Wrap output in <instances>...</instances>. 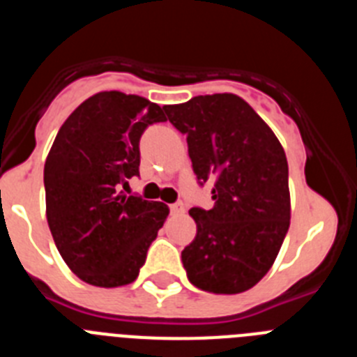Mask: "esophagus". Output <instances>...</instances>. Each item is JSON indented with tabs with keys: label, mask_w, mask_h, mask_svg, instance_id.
Wrapping results in <instances>:
<instances>
[{
	"label": "esophagus",
	"mask_w": 357,
	"mask_h": 357,
	"mask_svg": "<svg viewBox=\"0 0 357 357\" xmlns=\"http://www.w3.org/2000/svg\"><path fill=\"white\" fill-rule=\"evenodd\" d=\"M169 211H172V214H182L185 211V207L182 202H175V204H172V206H169Z\"/></svg>",
	"instance_id": "esophagus-1"
}]
</instances>
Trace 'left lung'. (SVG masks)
Returning a JSON list of instances; mask_svg holds the SVG:
<instances>
[{"label":"left lung","instance_id":"1","mask_svg":"<svg viewBox=\"0 0 357 357\" xmlns=\"http://www.w3.org/2000/svg\"><path fill=\"white\" fill-rule=\"evenodd\" d=\"M164 110L188 139L198 184L214 181V206L189 209L197 222L182 250L189 282L211 293L247 291L272 268L289 229L284 150L236 94L197 96Z\"/></svg>","mask_w":357,"mask_h":357}]
</instances>
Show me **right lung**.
Wrapping results in <instances>:
<instances>
[{"instance_id": "1", "label": "right lung", "mask_w": 357, "mask_h": 357, "mask_svg": "<svg viewBox=\"0 0 357 357\" xmlns=\"http://www.w3.org/2000/svg\"><path fill=\"white\" fill-rule=\"evenodd\" d=\"M157 103L105 91L85 100L61 127L44 164L46 216L73 273L100 288L139 275L168 206L123 189L139 176V141L164 121Z\"/></svg>"}]
</instances>
